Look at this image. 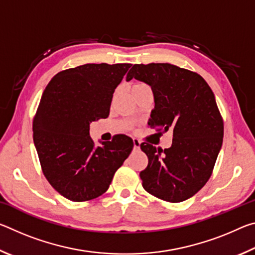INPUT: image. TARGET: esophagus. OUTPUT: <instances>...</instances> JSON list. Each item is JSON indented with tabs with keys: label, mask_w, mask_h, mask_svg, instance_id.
Here are the masks:
<instances>
[{
	"label": "esophagus",
	"mask_w": 255,
	"mask_h": 255,
	"mask_svg": "<svg viewBox=\"0 0 255 255\" xmlns=\"http://www.w3.org/2000/svg\"><path fill=\"white\" fill-rule=\"evenodd\" d=\"M132 143H133V149H139L140 146V141L137 138H132Z\"/></svg>",
	"instance_id": "esophagus-1"
}]
</instances>
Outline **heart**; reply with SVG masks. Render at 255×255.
<instances>
[{
  "mask_svg": "<svg viewBox=\"0 0 255 255\" xmlns=\"http://www.w3.org/2000/svg\"><path fill=\"white\" fill-rule=\"evenodd\" d=\"M143 86H147V85L144 84V83H136V84H133V85L131 86V90H135V89L143 88Z\"/></svg>",
  "mask_w": 255,
  "mask_h": 255,
  "instance_id": "heart-1",
  "label": "heart"
}]
</instances>
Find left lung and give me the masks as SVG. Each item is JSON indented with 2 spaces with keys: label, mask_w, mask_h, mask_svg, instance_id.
Masks as SVG:
<instances>
[{
  "label": "left lung",
  "mask_w": 255,
  "mask_h": 255,
  "mask_svg": "<svg viewBox=\"0 0 255 255\" xmlns=\"http://www.w3.org/2000/svg\"><path fill=\"white\" fill-rule=\"evenodd\" d=\"M152 88L155 108L148 126L173 131L170 148L141 143L148 165L139 173L143 188L169 202L195 196L213 173L222 148L224 122L210 86L198 73L169 63L135 64L126 80Z\"/></svg>",
  "instance_id": "1"
}]
</instances>
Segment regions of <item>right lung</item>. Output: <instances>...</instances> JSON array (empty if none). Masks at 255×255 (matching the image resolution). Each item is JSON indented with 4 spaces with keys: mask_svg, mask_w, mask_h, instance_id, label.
Masks as SVG:
<instances>
[{
    "mask_svg": "<svg viewBox=\"0 0 255 255\" xmlns=\"http://www.w3.org/2000/svg\"><path fill=\"white\" fill-rule=\"evenodd\" d=\"M131 64H85L50 80L33 118V141L42 173L56 191L75 202L105 193L131 153L126 135L96 147L90 124L109 116L112 96Z\"/></svg>",
    "mask_w": 255,
    "mask_h": 255,
    "instance_id": "add662e5",
    "label": "right lung"
}]
</instances>
